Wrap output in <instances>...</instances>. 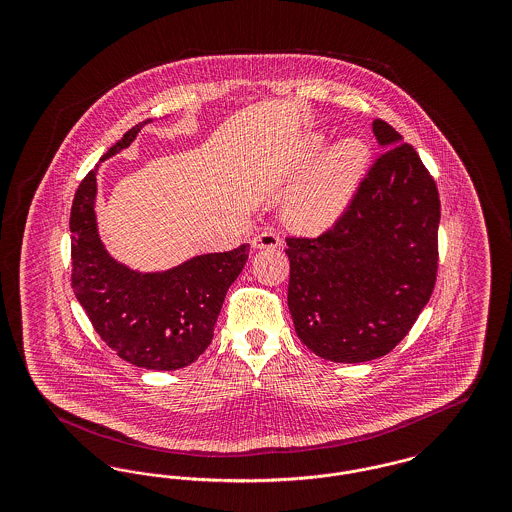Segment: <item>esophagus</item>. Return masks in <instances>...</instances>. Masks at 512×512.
<instances>
[{
	"mask_svg": "<svg viewBox=\"0 0 512 512\" xmlns=\"http://www.w3.org/2000/svg\"><path fill=\"white\" fill-rule=\"evenodd\" d=\"M280 245H282V238L274 230H265L253 238V247L257 249H274Z\"/></svg>",
	"mask_w": 512,
	"mask_h": 512,
	"instance_id": "1",
	"label": "esophagus"
}]
</instances>
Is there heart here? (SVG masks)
Returning <instances> with one entry per match:
<instances>
[{"instance_id": "b5f03b06", "label": "heart", "mask_w": 512, "mask_h": 512, "mask_svg": "<svg viewBox=\"0 0 512 512\" xmlns=\"http://www.w3.org/2000/svg\"><path fill=\"white\" fill-rule=\"evenodd\" d=\"M322 147L313 138L311 155ZM368 163V149L359 138H347L334 147L290 195L288 213L293 224L305 232H320L334 224L349 203Z\"/></svg>"}]
</instances>
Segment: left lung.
I'll return each mask as SVG.
<instances>
[{
  "label": "left lung",
  "mask_w": 512,
  "mask_h": 512,
  "mask_svg": "<svg viewBox=\"0 0 512 512\" xmlns=\"http://www.w3.org/2000/svg\"><path fill=\"white\" fill-rule=\"evenodd\" d=\"M374 134L388 149L338 220L315 238L286 236L295 332L332 363L388 355L413 328L438 276L436 180L388 122L374 121Z\"/></svg>",
  "instance_id": "8db88e82"
}]
</instances>
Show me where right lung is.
<instances>
[{"mask_svg":"<svg viewBox=\"0 0 512 512\" xmlns=\"http://www.w3.org/2000/svg\"><path fill=\"white\" fill-rule=\"evenodd\" d=\"M149 119L130 128L103 159L130 146ZM96 171L80 182L71 209V286L94 330L122 361L147 370L192 365L209 347L228 288L249 245L209 253L161 274H140L113 261L96 228Z\"/></svg>","mask_w":512,"mask_h":512,"instance_id":"1","label":"right lung"}]
</instances>
